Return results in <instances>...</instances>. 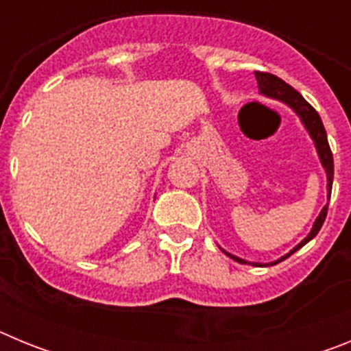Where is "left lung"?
<instances>
[{
	"label": "left lung",
	"instance_id": "1",
	"mask_svg": "<svg viewBox=\"0 0 351 351\" xmlns=\"http://www.w3.org/2000/svg\"><path fill=\"white\" fill-rule=\"evenodd\" d=\"M255 77H256V82H258V88H260V93H262V95L283 101V104H287L288 107H290L291 110H293V112L300 117L302 125L306 126V130L309 132V137H311L313 142H315L316 153H318V158H320L322 165H324L325 172H327V190H328V193H330V190H332V179H334V160H332V151H330V145H328V141H327V133H325L324 123H322L318 112H316L315 108H313L308 101L304 100L299 91H295V89L291 88V86H288V84L285 82V80H281L280 77L272 75V73H267V71H255ZM327 209H328V204L324 207V209H322L320 216L316 218L315 225H313V228H311V232L308 234V237L304 239V241H300V243L297 244V246L293 247L290 253H288V255L281 256L280 260L272 262L271 265H276V263L281 262V260L288 258V256L293 255L297 250H300L304 244H308L309 241H311V239L315 237L318 232H320L322 225H324V221H325V216H327ZM226 255L230 256V258H234L235 262H239V263H247L246 260L230 255V253H226ZM253 265H262V263H253ZM265 265H269V263H265Z\"/></svg>",
	"mask_w": 351,
	"mask_h": 351
}]
</instances>
